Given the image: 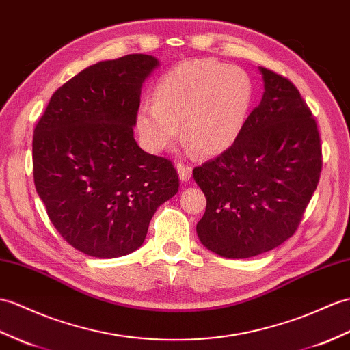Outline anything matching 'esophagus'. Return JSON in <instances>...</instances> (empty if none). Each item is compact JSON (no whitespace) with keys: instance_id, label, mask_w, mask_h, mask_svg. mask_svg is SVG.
I'll return each mask as SVG.
<instances>
[{"instance_id":"esophagus-1","label":"esophagus","mask_w":350,"mask_h":350,"mask_svg":"<svg viewBox=\"0 0 350 350\" xmlns=\"http://www.w3.org/2000/svg\"><path fill=\"white\" fill-rule=\"evenodd\" d=\"M176 170H177L178 177H180L182 182H188L191 176H192V168L189 165L182 164V162H180V164L176 165Z\"/></svg>"}]
</instances>
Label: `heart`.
<instances>
[{
  "label": "heart",
  "mask_w": 350,
  "mask_h": 350,
  "mask_svg": "<svg viewBox=\"0 0 350 350\" xmlns=\"http://www.w3.org/2000/svg\"><path fill=\"white\" fill-rule=\"evenodd\" d=\"M152 100L135 115L146 149L159 153L173 146L180 124L185 143L202 157H216L228 150L245 129L254 85L239 67L210 58L188 59L158 80Z\"/></svg>",
  "instance_id": "1"
}]
</instances>
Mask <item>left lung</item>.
I'll list each match as a JSON object with an SVG mask.
<instances>
[{
  "label": "left lung",
  "instance_id": "1",
  "mask_svg": "<svg viewBox=\"0 0 350 350\" xmlns=\"http://www.w3.org/2000/svg\"><path fill=\"white\" fill-rule=\"evenodd\" d=\"M259 72L262 100L239 140L192 172L207 198L198 239L231 259L261 255L292 237L322 170L318 125L298 89L271 70Z\"/></svg>",
  "mask_w": 350,
  "mask_h": 350
}]
</instances>
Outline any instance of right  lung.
Instances as JSON below:
<instances>
[{
    "mask_svg": "<svg viewBox=\"0 0 350 350\" xmlns=\"http://www.w3.org/2000/svg\"><path fill=\"white\" fill-rule=\"evenodd\" d=\"M158 67L143 53L91 65L52 95L34 129L37 193L62 239L89 256L137 250L178 191L172 161L134 138L142 86Z\"/></svg>",
    "mask_w": 350,
    "mask_h": 350,
    "instance_id": "right-lung-1",
    "label": "right lung"
}]
</instances>
